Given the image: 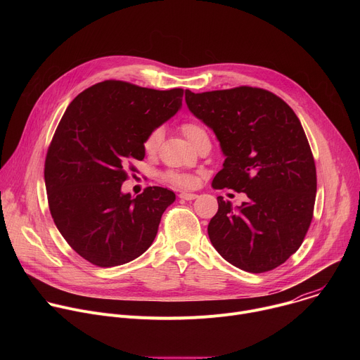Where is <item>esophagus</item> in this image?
I'll return each mask as SVG.
<instances>
[{
    "label": "esophagus",
    "mask_w": 360,
    "mask_h": 360,
    "mask_svg": "<svg viewBox=\"0 0 360 360\" xmlns=\"http://www.w3.org/2000/svg\"><path fill=\"white\" fill-rule=\"evenodd\" d=\"M198 195L196 193H189V192H181L179 193V198L181 199H185V200H192V199H195Z\"/></svg>",
    "instance_id": "34e87169"
}]
</instances>
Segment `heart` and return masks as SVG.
I'll use <instances>...</instances> for the list:
<instances>
[{"label": "heart", "instance_id": "obj_1", "mask_svg": "<svg viewBox=\"0 0 360 360\" xmlns=\"http://www.w3.org/2000/svg\"><path fill=\"white\" fill-rule=\"evenodd\" d=\"M182 132L185 134V136L189 139V142L193 145L199 138L207 135V131H205L199 124L196 122H185L182 125ZM162 139V128L157 127L153 128L143 139V149L148 152V153H152L155 152L160 142ZM164 178L167 182L175 185V186H179V188H193L196 185V178L192 176V175H186V174H179V172H167L164 174Z\"/></svg>", "mask_w": 360, "mask_h": 360}]
</instances>
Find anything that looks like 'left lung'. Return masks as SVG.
Returning a JSON list of instances; mask_svg holds the SVG:
<instances>
[{
  "mask_svg": "<svg viewBox=\"0 0 360 360\" xmlns=\"http://www.w3.org/2000/svg\"><path fill=\"white\" fill-rule=\"evenodd\" d=\"M185 101L214 129L226 157L212 186L249 198L235 210L218 196V212L208 225L214 248L246 272L278 268L299 249L314 218L316 167L299 118L262 88L186 89Z\"/></svg>",
  "mask_w": 360,
  "mask_h": 360,
  "instance_id": "8db88e82",
  "label": "left lung"
}]
</instances>
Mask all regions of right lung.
<instances>
[{
	"label": "right lung",
	"instance_id": "right-lung-1",
	"mask_svg": "<svg viewBox=\"0 0 360 360\" xmlns=\"http://www.w3.org/2000/svg\"><path fill=\"white\" fill-rule=\"evenodd\" d=\"M182 96V88L108 79L77 95L63 115L45 158L48 207L68 245L92 265L128 264L155 239L175 193L148 186L132 198L121 185L131 161L145 157V136L178 112Z\"/></svg>",
	"mask_w": 360,
	"mask_h": 360
}]
</instances>
